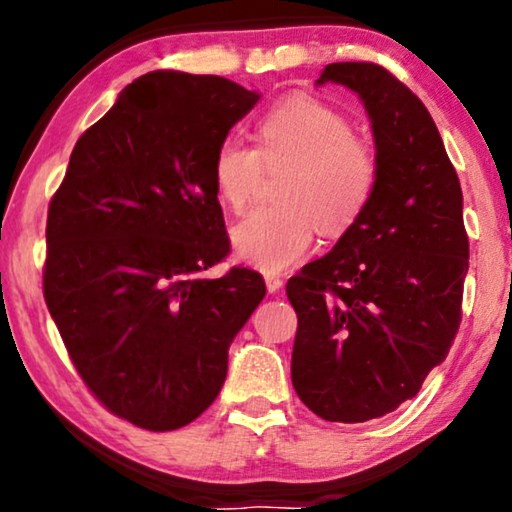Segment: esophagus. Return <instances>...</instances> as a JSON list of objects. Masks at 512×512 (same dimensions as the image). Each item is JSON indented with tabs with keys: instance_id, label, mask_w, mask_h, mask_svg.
Masks as SVG:
<instances>
[{
	"instance_id": "esophagus-1",
	"label": "esophagus",
	"mask_w": 512,
	"mask_h": 512,
	"mask_svg": "<svg viewBox=\"0 0 512 512\" xmlns=\"http://www.w3.org/2000/svg\"><path fill=\"white\" fill-rule=\"evenodd\" d=\"M265 286H268L270 293H277L284 286V282L279 277H275V275H268V277H265Z\"/></svg>"
}]
</instances>
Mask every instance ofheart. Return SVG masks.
<instances>
[{"label":"heart","mask_w":512,"mask_h":512,"mask_svg":"<svg viewBox=\"0 0 512 512\" xmlns=\"http://www.w3.org/2000/svg\"><path fill=\"white\" fill-rule=\"evenodd\" d=\"M256 144L226 137L214 156L221 200L240 212L254 198L263 165H289L279 181L284 205L256 207L233 228L235 254L265 272H282L310 254L317 226L342 233L363 214L377 181V160L352 123L324 102L296 97L265 111Z\"/></svg>","instance_id":"1"}]
</instances>
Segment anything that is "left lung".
Instances as JSON below:
<instances>
[{
  "mask_svg": "<svg viewBox=\"0 0 512 512\" xmlns=\"http://www.w3.org/2000/svg\"><path fill=\"white\" fill-rule=\"evenodd\" d=\"M359 95L375 139L368 207L286 284L293 389L326 422L394 412L445 361L468 272L464 195L422 100L373 62H333L317 86Z\"/></svg>",
  "mask_w": 512,
  "mask_h": 512,
  "instance_id": "1",
  "label": "left lung"
}]
</instances>
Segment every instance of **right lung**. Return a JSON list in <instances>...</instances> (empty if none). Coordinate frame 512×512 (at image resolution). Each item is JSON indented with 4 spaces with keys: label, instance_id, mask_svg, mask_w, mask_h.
Wrapping results in <instances>:
<instances>
[{
    "label": "right lung",
    "instance_id": "add662e5",
    "mask_svg": "<svg viewBox=\"0 0 512 512\" xmlns=\"http://www.w3.org/2000/svg\"><path fill=\"white\" fill-rule=\"evenodd\" d=\"M261 100L221 76L149 72L76 142L46 223L44 298L88 389L149 431L200 417L265 298L228 256L214 156Z\"/></svg>",
    "mask_w": 512,
    "mask_h": 512
}]
</instances>
